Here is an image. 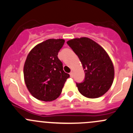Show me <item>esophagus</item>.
Masks as SVG:
<instances>
[{"mask_svg": "<svg viewBox=\"0 0 133 133\" xmlns=\"http://www.w3.org/2000/svg\"><path fill=\"white\" fill-rule=\"evenodd\" d=\"M69 75H70V76H71V78L73 77V72H72V71H71V72H70V73H69Z\"/></svg>", "mask_w": 133, "mask_h": 133, "instance_id": "34e87169", "label": "esophagus"}]
</instances>
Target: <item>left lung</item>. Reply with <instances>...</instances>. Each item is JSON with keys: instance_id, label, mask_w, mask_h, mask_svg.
I'll list each match as a JSON object with an SVG mask.
<instances>
[{"instance_id": "1", "label": "left lung", "mask_w": 133, "mask_h": 133, "mask_svg": "<svg viewBox=\"0 0 133 133\" xmlns=\"http://www.w3.org/2000/svg\"><path fill=\"white\" fill-rule=\"evenodd\" d=\"M67 44L80 60L85 79L76 83L78 90L88 98H97L111 87L114 78L113 63L107 51L88 37L75 38Z\"/></svg>"}]
</instances>
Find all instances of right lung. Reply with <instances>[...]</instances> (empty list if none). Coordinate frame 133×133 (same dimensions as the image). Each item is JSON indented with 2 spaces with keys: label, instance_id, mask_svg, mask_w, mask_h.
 Instances as JSON below:
<instances>
[{
  "label": "right lung",
  "instance_id": "obj_1",
  "mask_svg": "<svg viewBox=\"0 0 133 133\" xmlns=\"http://www.w3.org/2000/svg\"><path fill=\"white\" fill-rule=\"evenodd\" d=\"M64 42L62 39L46 40L36 45L26 57L23 68L25 82L30 93L37 99H56L69 77L57 57Z\"/></svg>",
  "mask_w": 133,
  "mask_h": 133
}]
</instances>
